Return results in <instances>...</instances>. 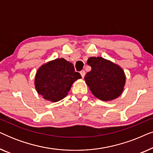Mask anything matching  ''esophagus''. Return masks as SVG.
<instances>
[{"mask_svg": "<svg viewBox=\"0 0 153 153\" xmlns=\"http://www.w3.org/2000/svg\"><path fill=\"white\" fill-rule=\"evenodd\" d=\"M80 74H81V76L83 77H84V76H85V71L84 70H82V71H81L80 72Z\"/></svg>", "mask_w": 153, "mask_h": 153, "instance_id": "obj_1", "label": "esophagus"}]
</instances>
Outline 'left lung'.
I'll return each instance as SVG.
<instances>
[{
  "mask_svg": "<svg viewBox=\"0 0 153 153\" xmlns=\"http://www.w3.org/2000/svg\"><path fill=\"white\" fill-rule=\"evenodd\" d=\"M87 64L91 70L86 73L84 80L95 97L108 102L123 93L126 76L120 65L102 57H90Z\"/></svg>",
  "mask_w": 153,
  "mask_h": 153,
  "instance_id": "obj_1",
  "label": "left lung"
}]
</instances>
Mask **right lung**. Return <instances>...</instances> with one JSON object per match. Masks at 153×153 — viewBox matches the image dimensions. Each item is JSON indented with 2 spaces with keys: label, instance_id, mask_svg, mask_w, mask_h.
Returning a JSON list of instances; mask_svg holds the SVG:
<instances>
[{
  "label": "right lung",
  "instance_id": "add662e5",
  "mask_svg": "<svg viewBox=\"0 0 153 153\" xmlns=\"http://www.w3.org/2000/svg\"><path fill=\"white\" fill-rule=\"evenodd\" d=\"M81 79L74 72L72 63L64 58H56L39 67L35 77V87L39 95L51 102L60 101L68 95L73 83Z\"/></svg>",
  "mask_w": 153,
  "mask_h": 153
}]
</instances>
